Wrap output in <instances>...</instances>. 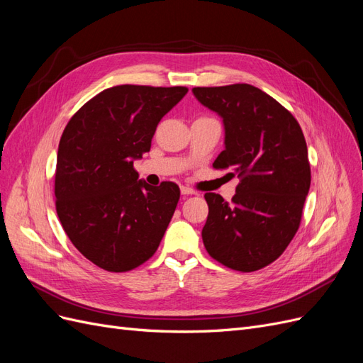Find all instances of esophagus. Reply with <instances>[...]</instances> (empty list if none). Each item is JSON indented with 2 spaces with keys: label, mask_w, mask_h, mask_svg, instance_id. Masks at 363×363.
<instances>
[{
  "label": "esophagus",
  "mask_w": 363,
  "mask_h": 363,
  "mask_svg": "<svg viewBox=\"0 0 363 363\" xmlns=\"http://www.w3.org/2000/svg\"><path fill=\"white\" fill-rule=\"evenodd\" d=\"M180 192H182V195H194L195 194V191L194 189H191V188H188V186H182L180 188Z\"/></svg>",
  "instance_id": "obj_1"
}]
</instances>
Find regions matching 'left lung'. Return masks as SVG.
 <instances>
[{"label":"left lung","mask_w":363,"mask_h":363,"mask_svg":"<svg viewBox=\"0 0 363 363\" xmlns=\"http://www.w3.org/2000/svg\"><path fill=\"white\" fill-rule=\"evenodd\" d=\"M196 100L223 118L224 151L216 169L240 179L232 203L207 192L203 242L235 271L269 265L286 250L301 223L311 164L300 124L272 96L247 83L194 87Z\"/></svg>","instance_id":"obj_1"}]
</instances>
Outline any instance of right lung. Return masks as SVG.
Returning <instances> with one entry per match:
<instances>
[{
  "label": "right lung",
  "instance_id": "obj_1",
  "mask_svg": "<svg viewBox=\"0 0 363 363\" xmlns=\"http://www.w3.org/2000/svg\"><path fill=\"white\" fill-rule=\"evenodd\" d=\"M188 87L121 84L95 95L65 127L54 179L56 211L74 247L106 271L135 269L155 255L180 199L179 186L139 180L160 119Z\"/></svg>",
  "mask_w": 363,
  "mask_h": 363
}]
</instances>
